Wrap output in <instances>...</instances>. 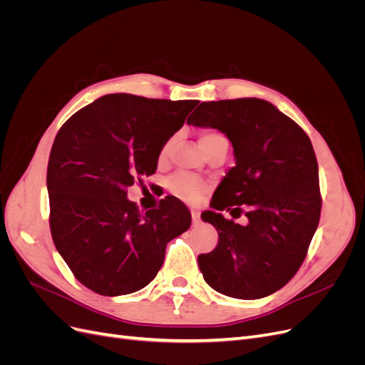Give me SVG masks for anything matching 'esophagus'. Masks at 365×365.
<instances>
[{"instance_id": "esophagus-1", "label": "esophagus", "mask_w": 365, "mask_h": 365, "mask_svg": "<svg viewBox=\"0 0 365 365\" xmlns=\"http://www.w3.org/2000/svg\"><path fill=\"white\" fill-rule=\"evenodd\" d=\"M192 220H193V224L200 222V213L195 212V210H192Z\"/></svg>"}]
</instances>
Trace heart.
I'll return each mask as SVG.
<instances>
[{"mask_svg": "<svg viewBox=\"0 0 365 365\" xmlns=\"http://www.w3.org/2000/svg\"><path fill=\"white\" fill-rule=\"evenodd\" d=\"M217 137H222V135L216 134V132H204V134L201 135V146H204L205 143L212 141ZM173 141H175V137L169 138L164 143V146L161 148V157L168 155L172 145H173ZM169 189L175 196L181 197V200L196 201L197 197H200L202 195V192L205 190V185L201 181L192 178V176H189V175H178L169 181Z\"/></svg>", "mask_w": 365, "mask_h": 365, "instance_id": "b5f03b06", "label": "heart"}]
</instances>
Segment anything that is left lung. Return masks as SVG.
<instances>
[{"instance_id":"left-lung-1","label":"left lung","mask_w":365,"mask_h":365,"mask_svg":"<svg viewBox=\"0 0 365 365\" xmlns=\"http://www.w3.org/2000/svg\"><path fill=\"white\" fill-rule=\"evenodd\" d=\"M187 123L231 141L236 165L220 181L213 210L201 215L219 235L197 256L204 280L220 294L256 300L288 283L315 235L322 196L312 143L294 120L262 98L202 102ZM244 212L247 226L223 217Z\"/></svg>"}]
</instances>
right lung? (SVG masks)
<instances>
[{"label": "right lung", "instance_id": "1", "mask_svg": "<svg viewBox=\"0 0 365 365\" xmlns=\"http://www.w3.org/2000/svg\"><path fill=\"white\" fill-rule=\"evenodd\" d=\"M197 101L106 94L70 117L50 152V230L74 277L101 295L148 286L163 267L165 245L192 216L178 197L141 213L128 187L157 170L161 148Z\"/></svg>", "mask_w": 365, "mask_h": 365}]
</instances>
